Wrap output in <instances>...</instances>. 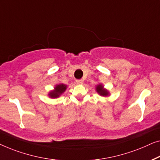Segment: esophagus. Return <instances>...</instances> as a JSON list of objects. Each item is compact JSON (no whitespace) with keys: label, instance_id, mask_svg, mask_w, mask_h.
<instances>
[{"label":"esophagus","instance_id":"obj_1","mask_svg":"<svg viewBox=\"0 0 160 160\" xmlns=\"http://www.w3.org/2000/svg\"><path fill=\"white\" fill-rule=\"evenodd\" d=\"M76 82H77V84L80 85V84H82V80H76Z\"/></svg>","mask_w":160,"mask_h":160}]
</instances>
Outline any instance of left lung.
<instances>
[{"label":"left lung","mask_w":160,"mask_h":160,"mask_svg":"<svg viewBox=\"0 0 160 160\" xmlns=\"http://www.w3.org/2000/svg\"><path fill=\"white\" fill-rule=\"evenodd\" d=\"M96 91L98 92V94H100L101 96H106L109 94V93H108V91H107V90L103 88L102 85H98L97 86H96Z\"/></svg>","instance_id":"8db88e82"}]
</instances>
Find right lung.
I'll return each instance as SVG.
<instances>
[{
  "mask_svg": "<svg viewBox=\"0 0 160 160\" xmlns=\"http://www.w3.org/2000/svg\"><path fill=\"white\" fill-rule=\"evenodd\" d=\"M66 88H67V85H65L64 84L57 85L55 88V91L50 92V93H49V96H50L51 98H57L61 95V94L64 93Z\"/></svg>",
  "mask_w": 160,
  "mask_h": 160,
  "instance_id": "obj_1",
  "label": "right lung"
}]
</instances>
